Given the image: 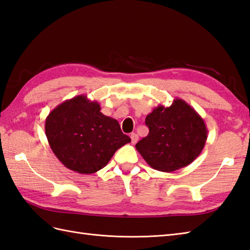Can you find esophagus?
Masks as SVG:
<instances>
[{"label":"esophagus","instance_id":"34e87169","mask_svg":"<svg viewBox=\"0 0 250 250\" xmlns=\"http://www.w3.org/2000/svg\"><path fill=\"white\" fill-rule=\"evenodd\" d=\"M130 137H131L132 144H135V143H137V141H138V135L136 134V133H132V134L130 135Z\"/></svg>","mask_w":250,"mask_h":250}]
</instances>
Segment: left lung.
Segmentation results:
<instances>
[{
  "label": "left lung",
  "mask_w": 250,
  "mask_h": 250,
  "mask_svg": "<svg viewBox=\"0 0 250 250\" xmlns=\"http://www.w3.org/2000/svg\"><path fill=\"white\" fill-rule=\"evenodd\" d=\"M145 123L149 133L135 147L155 170L171 172L189 165L206 145L204 119L182 99H175L168 107H155Z\"/></svg>",
  "instance_id": "8db88e82"
}]
</instances>
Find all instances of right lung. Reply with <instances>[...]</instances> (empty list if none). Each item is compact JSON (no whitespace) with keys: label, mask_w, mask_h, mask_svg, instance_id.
<instances>
[{"label":"right lung","mask_w":250,"mask_h":250,"mask_svg":"<svg viewBox=\"0 0 250 250\" xmlns=\"http://www.w3.org/2000/svg\"><path fill=\"white\" fill-rule=\"evenodd\" d=\"M100 111L97 101L80 95L61 103L46 117L44 129L50 147L69 169L83 175L97 172L131 142L118 121Z\"/></svg>","instance_id":"1"}]
</instances>
